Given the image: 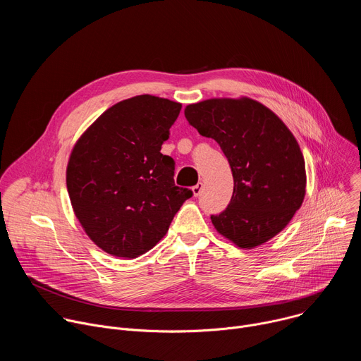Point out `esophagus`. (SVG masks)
Masks as SVG:
<instances>
[{"mask_svg":"<svg viewBox=\"0 0 361 361\" xmlns=\"http://www.w3.org/2000/svg\"><path fill=\"white\" fill-rule=\"evenodd\" d=\"M192 194L195 195V197H198L200 194H201V191H202V183H198V184H195L192 188Z\"/></svg>","mask_w":361,"mask_h":361,"instance_id":"esophagus-1","label":"esophagus"}]
</instances>
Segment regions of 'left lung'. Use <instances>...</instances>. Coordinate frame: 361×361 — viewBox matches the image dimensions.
Segmentation results:
<instances>
[{
	"instance_id": "8db88e82",
	"label": "left lung",
	"mask_w": 361,
	"mask_h": 361,
	"mask_svg": "<svg viewBox=\"0 0 361 361\" xmlns=\"http://www.w3.org/2000/svg\"><path fill=\"white\" fill-rule=\"evenodd\" d=\"M187 121L219 142L234 190L227 209L213 214L217 231L241 248H252L280 233L304 200L302 152L284 123L250 98H214L187 106Z\"/></svg>"
}]
</instances>
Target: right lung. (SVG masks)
I'll return each instance as SVG.
<instances>
[{"mask_svg": "<svg viewBox=\"0 0 361 361\" xmlns=\"http://www.w3.org/2000/svg\"><path fill=\"white\" fill-rule=\"evenodd\" d=\"M180 110V102L147 94L124 99L73 148L67 167L73 209L106 252L126 259L147 252L192 195L176 185V163L160 152Z\"/></svg>", "mask_w": 361, "mask_h": 361, "instance_id": "right-lung-1", "label": "right lung"}]
</instances>
